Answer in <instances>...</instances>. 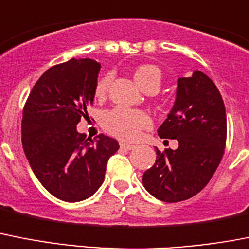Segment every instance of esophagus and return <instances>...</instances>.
Here are the masks:
<instances>
[{"instance_id": "34e87169", "label": "esophagus", "mask_w": 249, "mask_h": 249, "mask_svg": "<svg viewBox=\"0 0 249 249\" xmlns=\"http://www.w3.org/2000/svg\"><path fill=\"white\" fill-rule=\"evenodd\" d=\"M120 146L122 148H126V150H133V148H136L135 145H131V143H127V142H121Z\"/></svg>"}]
</instances>
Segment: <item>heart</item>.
Segmentation results:
<instances>
[{"label":"heart","instance_id":"1","mask_svg":"<svg viewBox=\"0 0 249 249\" xmlns=\"http://www.w3.org/2000/svg\"><path fill=\"white\" fill-rule=\"evenodd\" d=\"M136 83L143 90L150 87H155L159 89L162 80L161 70L156 65L145 64L135 70L133 73ZM110 82V75L101 76L95 84L94 94L95 97H103L107 92L108 86ZM102 126L110 135L116 136L122 140L139 139L141 129L147 128L151 126V118L146 112L140 109H126V108H113L104 112L102 116Z\"/></svg>","mask_w":249,"mask_h":249}]
</instances>
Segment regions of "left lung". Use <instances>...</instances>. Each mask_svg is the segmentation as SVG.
<instances>
[{"mask_svg":"<svg viewBox=\"0 0 249 249\" xmlns=\"http://www.w3.org/2000/svg\"><path fill=\"white\" fill-rule=\"evenodd\" d=\"M157 133L179 147L156 148L155 165L142 178L146 190L166 203L196 195L215 173L227 140L224 102L209 76L195 70L178 79L175 103Z\"/></svg>","mask_w":249,"mask_h":249,"instance_id":"left-lung-1","label":"left lung"}]
</instances>
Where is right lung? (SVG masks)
I'll list each match as a JSON object with an SVG mask.
<instances>
[{"label":"right lung","instance_id":"add662e5","mask_svg":"<svg viewBox=\"0 0 249 249\" xmlns=\"http://www.w3.org/2000/svg\"><path fill=\"white\" fill-rule=\"evenodd\" d=\"M101 64L70 59L42 74L22 114V147L41 185L64 201L92 196L104 181L108 159L120 145L108 136L95 141L76 131L94 101Z\"/></svg>","mask_w":249,"mask_h":249}]
</instances>
